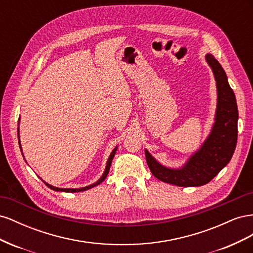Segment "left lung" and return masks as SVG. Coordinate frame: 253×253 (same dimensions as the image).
Returning <instances> with one entry per match:
<instances>
[{
  "label": "left lung",
  "instance_id": "8db88e82",
  "mask_svg": "<svg viewBox=\"0 0 253 253\" xmlns=\"http://www.w3.org/2000/svg\"><path fill=\"white\" fill-rule=\"evenodd\" d=\"M206 60L212 68L217 87L215 122L208 138L181 169H168L144 151L152 174L159 180L175 186L200 187L208 183L230 162L236 147L239 111L235 95L218 61L210 53Z\"/></svg>",
  "mask_w": 253,
  "mask_h": 253
}]
</instances>
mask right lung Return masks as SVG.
I'll list each match as a JSON object with an SVG mask.
<instances>
[{
	"instance_id": "right-lung-1",
	"label": "right lung",
	"mask_w": 253,
	"mask_h": 253,
	"mask_svg": "<svg viewBox=\"0 0 253 253\" xmlns=\"http://www.w3.org/2000/svg\"><path fill=\"white\" fill-rule=\"evenodd\" d=\"M19 144H20V140H19ZM20 147H21V144H20ZM116 151H117V148H115V149L113 150V152L111 153V155H110V157H109V159H108V164H106L105 171H104L103 175L101 176L100 179H99L98 181H96L95 183H93V185H89V186H87V187H83V188H79V189H66V188H65V189H62V188H57V187L50 186V185H48V183H46L45 181H44V183H45V185H46L48 188H50L51 190L61 191V192H71V193H73V192H81V191H85V190H88V189L93 188V187H96V186L99 185V183H101V182L106 178V176H108L109 171H110V167H111V164H112V160H113V158H114V156H115V153H116Z\"/></svg>"
}]
</instances>
